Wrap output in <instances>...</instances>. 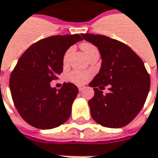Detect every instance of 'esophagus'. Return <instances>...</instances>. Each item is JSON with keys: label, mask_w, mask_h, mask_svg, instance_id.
<instances>
[{"label": "esophagus", "mask_w": 158, "mask_h": 158, "mask_svg": "<svg viewBox=\"0 0 158 158\" xmlns=\"http://www.w3.org/2000/svg\"><path fill=\"white\" fill-rule=\"evenodd\" d=\"M78 87H79V91H82V90H84L85 88V86H84V85H79Z\"/></svg>", "instance_id": "1"}]
</instances>
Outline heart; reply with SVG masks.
<instances>
[{
	"label": "heart",
	"mask_w": 158,
	"mask_h": 158,
	"mask_svg": "<svg viewBox=\"0 0 158 158\" xmlns=\"http://www.w3.org/2000/svg\"><path fill=\"white\" fill-rule=\"evenodd\" d=\"M81 49L83 50V52L87 56V57H89L94 53L99 52L97 47L94 46L92 44H90V43H84V44H81ZM72 52H73V48H69L68 50L65 52L64 55V58H63L64 64H66L68 63L69 57H70ZM90 76H91V73H90L89 72H85V71H80V70H73V71H72L68 74L67 78H68L69 80L73 81L74 83L82 84V83H85L87 79H89Z\"/></svg>",
	"instance_id": "obj_1"
}]
</instances>
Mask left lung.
I'll list each match as a JSON object with an SVG mask.
<instances>
[{"instance_id": "8db88e82", "label": "left lung", "mask_w": 158, "mask_h": 158, "mask_svg": "<svg viewBox=\"0 0 158 158\" xmlns=\"http://www.w3.org/2000/svg\"><path fill=\"white\" fill-rule=\"evenodd\" d=\"M85 41L101 53L99 73L90 82L94 96L88 101L96 123L106 128H123L132 122L143 108L150 86V78L143 60L122 42L106 35L82 34ZM110 85L108 94L101 91Z\"/></svg>"}]
</instances>
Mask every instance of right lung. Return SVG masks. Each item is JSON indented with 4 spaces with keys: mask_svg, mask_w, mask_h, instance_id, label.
Wrapping results in <instances>:
<instances>
[{
    "mask_svg": "<svg viewBox=\"0 0 158 158\" xmlns=\"http://www.w3.org/2000/svg\"><path fill=\"white\" fill-rule=\"evenodd\" d=\"M82 40L79 34L52 35L32 44L18 59L10 76L9 88L17 111L30 125L51 129L70 118L78 87L64 83L57 90L51 82L63 72L65 52Z\"/></svg>",
    "mask_w": 158,
    "mask_h": 158,
    "instance_id": "add662e5",
    "label": "right lung"
}]
</instances>
